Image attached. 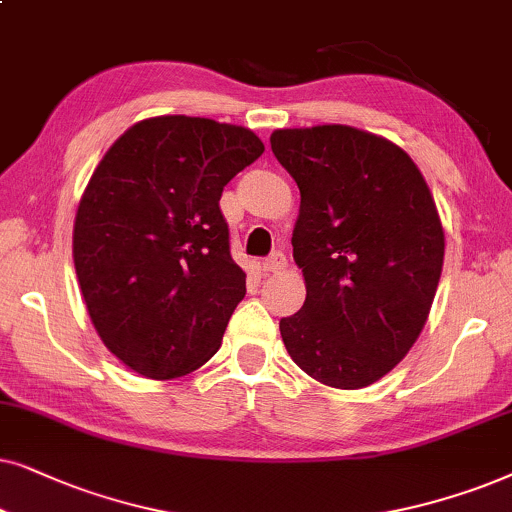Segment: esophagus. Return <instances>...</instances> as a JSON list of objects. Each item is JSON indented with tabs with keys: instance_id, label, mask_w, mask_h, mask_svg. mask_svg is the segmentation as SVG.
I'll return each instance as SVG.
<instances>
[{
	"instance_id": "obj_1",
	"label": "esophagus",
	"mask_w": 512,
	"mask_h": 512,
	"mask_svg": "<svg viewBox=\"0 0 512 512\" xmlns=\"http://www.w3.org/2000/svg\"><path fill=\"white\" fill-rule=\"evenodd\" d=\"M285 267H288V260H285L283 252H274V255L262 262V271H267V274H278V271H283Z\"/></svg>"
}]
</instances>
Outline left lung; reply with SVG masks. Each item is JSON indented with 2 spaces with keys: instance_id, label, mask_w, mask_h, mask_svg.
I'll use <instances>...</instances> for the list:
<instances>
[{
  "instance_id": "1",
  "label": "left lung",
  "mask_w": 512,
  "mask_h": 512,
  "mask_svg": "<svg viewBox=\"0 0 512 512\" xmlns=\"http://www.w3.org/2000/svg\"><path fill=\"white\" fill-rule=\"evenodd\" d=\"M271 149L302 194L292 257L306 302L281 320L285 349L320 384L370 386L431 313L445 260L431 189L403 147L353 126L278 128Z\"/></svg>"
}]
</instances>
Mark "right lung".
I'll return each mask as SVG.
<instances>
[{
	"instance_id": "right-lung-1",
	"label": "right lung",
	"mask_w": 512,
	"mask_h": 512,
	"mask_svg": "<svg viewBox=\"0 0 512 512\" xmlns=\"http://www.w3.org/2000/svg\"><path fill=\"white\" fill-rule=\"evenodd\" d=\"M262 152L250 128L166 114L133 124L95 166L74 269L95 332L133 372L175 379L220 349L245 297L220 196Z\"/></svg>"
}]
</instances>
